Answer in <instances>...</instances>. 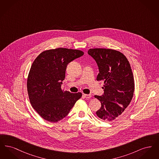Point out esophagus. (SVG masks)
<instances>
[{
	"mask_svg": "<svg viewBox=\"0 0 159 159\" xmlns=\"http://www.w3.org/2000/svg\"><path fill=\"white\" fill-rule=\"evenodd\" d=\"M83 96L86 98H91V97H92L91 94H84Z\"/></svg>",
	"mask_w": 159,
	"mask_h": 159,
	"instance_id": "1",
	"label": "esophagus"
}]
</instances>
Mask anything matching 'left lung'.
Instances as JSON below:
<instances>
[{
    "mask_svg": "<svg viewBox=\"0 0 159 159\" xmlns=\"http://www.w3.org/2000/svg\"><path fill=\"white\" fill-rule=\"evenodd\" d=\"M88 54L99 68L98 81H104V93L95 95L101 103L96 114L102 120L112 121L121 115L130 104L134 92V78L128 59L116 50L94 48Z\"/></svg>",
    "mask_w": 159,
    "mask_h": 159,
    "instance_id": "left-lung-1",
    "label": "left lung"
}]
</instances>
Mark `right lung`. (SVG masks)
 <instances>
[{"label": "right lung", "instance_id": "1", "mask_svg": "<svg viewBox=\"0 0 159 159\" xmlns=\"http://www.w3.org/2000/svg\"><path fill=\"white\" fill-rule=\"evenodd\" d=\"M84 54L80 50L59 48L40 53L33 61L27 88L33 108L43 119L57 122L64 118L81 92L73 93L61 89L68 63Z\"/></svg>", "mask_w": 159, "mask_h": 159}]
</instances>
